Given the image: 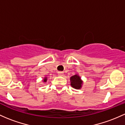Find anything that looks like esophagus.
Returning <instances> with one entry per match:
<instances>
[{"label": "esophagus", "mask_w": 125, "mask_h": 125, "mask_svg": "<svg viewBox=\"0 0 125 125\" xmlns=\"http://www.w3.org/2000/svg\"><path fill=\"white\" fill-rule=\"evenodd\" d=\"M57 73H58V75H60V76H62L63 75V72H62V71H59Z\"/></svg>", "instance_id": "esophagus-1"}]
</instances>
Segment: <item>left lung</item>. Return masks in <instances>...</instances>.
Here are the masks:
<instances>
[{
    "label": "left lung",
    "instance_id": "left-lung-1",
    "mask_svg": "<svg viewBox=\"0 0 125 125\" xmlns=\"http://www.w3.org/2000/svg\"><path fill=\"white\" fill-rule=\"evenodd\" d=\"M70 81H71V87H73V88L76 89V90H79L82 88L83 81L81 78L80 76L78 74H76V75L71 76L70 78Z\"/></svg>",
    "mask_w": 125,
    "mask_h": 125
}]
</instances>
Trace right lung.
Segmentation results:
<instances>
[{
	"label": "right lung",
	"instance_id": "right-lung-1",
	"mask_svg": "<svg viewBox=\"0 0 125 125\" xmlns=\"http://www.w3.org/2000/svg\"><path fill=\"white\" fill-rule=\"evenodd\" d=\"M47 81V76H45V77L43 78V79H42V82H43V83H46Z\"/></svg>",
	"mask_w": 125,
	"mask_h": 125
}]
</instances>
